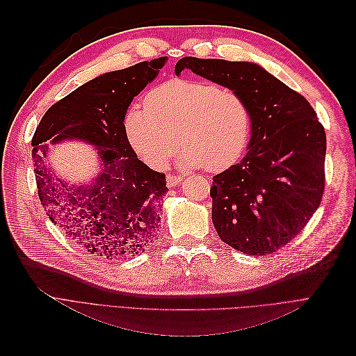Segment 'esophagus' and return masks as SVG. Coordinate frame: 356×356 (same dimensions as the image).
<instances>
[{"mask_svg": "<svg viewBox=\"0 0 356 356\" xmlns=\"http://www.w3.org/2000/svg\"><path fill=\"white\" fill-rule=\"evenodd\" d=\"M181 181H182V177H181V175L169 174V175L166 177V182H168V186H169V187H175V186H178Z\"/></svg>", "mask_w": 356, "mask_h": 356, "instance_id": "34e87169", "label": "esophagus"}]
</instances>
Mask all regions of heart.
Returning a JSON list of instances; mask_svg holds the SVG:
<instances>
[{"instance_id":"obj_1","label":"heart","mask_w":356,"mask_h":356,"mask_svg":"<svg viewBox=\"0 0 356 356\" xmlns=\"http://www.w3.org/2000/svg\"><path fill=\"white\" fill-rule=\"evenodd\" d=\"M124 131L149 166H165L181 144L182 166L221 172L243 153L251 111L239 92L212 81L175 79L149 90L144 106L129 108Z\"/></svg>"}]
</instances>
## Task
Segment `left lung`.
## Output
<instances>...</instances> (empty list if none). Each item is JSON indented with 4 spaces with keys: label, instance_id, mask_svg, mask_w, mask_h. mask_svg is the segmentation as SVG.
Segmentation results:
<instances>
[{
    "label": "left lung",
    "instance_id": "left-lung-1",
    "mask_svg": "<svg viewBox=\"0 0 356 356\" xmlns=\"http://www.w3.org/2000/svg\"><path fill=\"white\" fill-rule=\"evenodd\" d=\"M186 68L239 92L251 111L248 153L212 181L213 227L241 252H275L305 229L321 204L324 126L305 96L255 63L187 56L177 62L175 74Z\"/></svg>",
    "mask_w": 356,
    "mask_h": 356
}]
</instances>
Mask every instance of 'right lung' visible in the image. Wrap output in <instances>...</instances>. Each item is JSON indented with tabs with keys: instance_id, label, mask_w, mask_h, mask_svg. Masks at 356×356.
Listing matches in <instances>:
<instances>
[{
	"instance_id": "1",
	"label": "right lung",
	"mask_w": 356,
	"mask_h": 356,
	"mask_svg": "<svg viewBox=\"0 0 356 356\" xmlns=\"http://www.w3.org/2000/svg\"><path fill=\"white\" fill-rule=\"evenodd\" d=\"M166 59L139 62L84 83L50 106L32 136L42 208L70 241L89 254L122 258L144 251L156 238L166 178L136 157L126 136L124 115ZM63 138L97 145L102 172L90 186L60 180L45 163L48 144Z\"/></svg>"
}]
</instances>
